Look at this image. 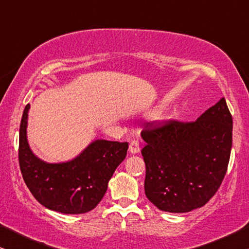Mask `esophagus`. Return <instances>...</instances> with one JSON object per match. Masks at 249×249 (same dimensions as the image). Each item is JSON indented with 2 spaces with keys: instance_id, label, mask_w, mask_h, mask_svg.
<instances>
[{
  "instance_id": "obj_1",
  "label": "esophagus",
  "mask_w": 249,
  "mask_h": 249,
  "mask_svg": "<svg viewBox=\"0 0 249 249\" xmlns=\"http://www.w3.org/2000/svg\"><path fill=\"white\" fill-rule=\"evenodd\" d=\"M141 151V147H139V142L137 141H132L130 144H129V152L131 154H137Z\"/></svg>"
}]
</instances>
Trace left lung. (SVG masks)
I'll return each instance as SVG.
<instances>
[{
  "label": "left lung",
  "instance_id": "8db88e82",
  "mask_svg": "<svg viewBox=\"0 0 249 249\" xmlns=\"http://www.w3.org/2000/svg\"><path fill=\"white\" fill-rule=\"evenodd\" d=\"M145 194L159 210L186 213L205 205L226 176L232 117L224 97L195 122L170 121L142 132Z\"/></svg>",
  "mask_w": 249,
  "mask_h": 249
}]
</instances>
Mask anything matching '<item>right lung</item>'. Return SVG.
I'll list each match as a JSON object with an SVG mask.
<instances>
[{
    "label": "right lung",
    "instance_id": "right-lung-1",
    "mask_svg": "<svg viewBox=\"0 0 249 249\" xmlns=\"http://www.w3.org/2000/svg\"><path fill=\"white\" fill-rule=\"evenodd\" d=\"M30 104L23 110L19 130V164L33 196L46 209L83 214L96 207L115 169L127 155L128 142L96 139L76 158L49 163L34 154L27 138Z\"/></svg>",
    "mask_w": 249,
    "mask_h": 249
}]
</instances>
